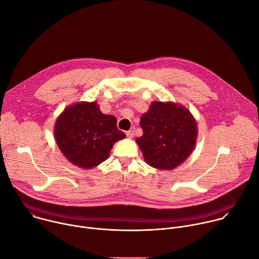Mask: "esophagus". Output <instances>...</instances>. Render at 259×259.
<instances>
[{"instance_id":"esophagus-1","label":"esophagus","mask_w":259,"mask_h":259,"mask_svg":"<svg viewBox=\"0 0 259 259\" xmlns=\"http://www.w3.org/2000/svg\"><path fill=\"white\" fill-rule=\"evenodd\" d=\"M134 132H135V128H131L129 131H126V135L129 137V138H133L134 136Z\"/></svg>"}]
</instances>
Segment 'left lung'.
<instances>
[{"instance_id":"8db88e82","label":"left lung","mask_w":259,"mask_h":259,"mask_svg":"<svg viewBox=\"0 0 259 259\" xmlns=\"http://www.w3.org/2000/svg\"><path fill=\"white\" fill-rule=\"evenodd\" d=\"M143 135L136 139L146 164L172 170L193 153L198 136L197 122L190 110L172 101H153L141 116Z\"/></svg>"}]
</instances>
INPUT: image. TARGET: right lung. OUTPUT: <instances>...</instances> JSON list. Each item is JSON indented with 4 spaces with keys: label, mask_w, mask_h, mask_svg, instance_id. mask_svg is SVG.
<instances>
[{
    "label": "right lung",
    "mask_w": 259,
    "mask_h": 259,
    "mask_svg": "<svg viewBox=\"0 0 259 259\" xmlns=\"http://www.w3.org/2000/svg\"><path fill=\"white\" fill-rule=\"evenodd\" d=\"M54 136L63 156L84 169L105 161L115 142L126 137L116 117L102 114L95 101L68 105L55 122Z\"/></svg>",
    "instance_id": "obj_1"
}]
</instances>
